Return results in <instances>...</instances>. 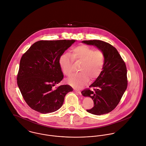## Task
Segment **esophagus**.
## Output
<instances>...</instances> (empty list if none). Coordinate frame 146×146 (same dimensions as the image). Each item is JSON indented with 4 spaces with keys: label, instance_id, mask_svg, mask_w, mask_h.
Here are the masks:
<instances>
[{
    "label": "esophagus",
    "instance_id": "34e87169",
    "mask_svg": "<svg viewBox=\"0 0 146 146\" xmlns=\"http://www.w3.org/2000/svg\"><path fill=\"white\" fill-rule=\"evenodd\" d=\"M74 91L78 93V94H80V95H81V92L80 91H79V90H76V89H74Z\"/></svg>",
    "mask_w": 146,
    "mask_h": 146
}]
</instances>
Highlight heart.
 <instances>
[{"label": "heart", "mask_w": 146, "mask_h": 146, "mask_svg": "<svg viewBox=\"0 0 146 146\" xmlns=\"http://www.w3.org/2000/svg\"><path fill=\"white\" fill-rule=\"evenodd\" d=\"M73 60L82 61L80 67L81 72L73 74L66 81L73 87L78 88L85 85L89 77L94 80L100 76L104 64V55L102 51H95L86 45L73 47L70 55L64 53L59 59L60 66L66 76L70 75L73 72Z\"/></svg>", "instance_id": "1"}]
</instances>
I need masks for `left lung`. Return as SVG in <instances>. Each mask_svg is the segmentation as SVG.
<instances>
[{
  "label": "left lung",
  "mask_w": 146,
  "mask_h": 146,
  "mask_svg": "<svg viewBox=\"0 0 146 146\" xmlns=\"http://www.w3.org/2000/svg\"><path fill=\"white\" fill-rule=\"evenodd\" d=\"M82 42L96 47L104 55L103 70L89 86L93 90L81 92L83 96L90 97L94 101V107L87 112L95 115L108 113L116 107L127 86L125 63L116 48L108 43L100 40Z\"/></svg>",
  "instance_id": "obj_1"
}]
</instances>
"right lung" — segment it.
Listing matches in <instances>:
<instances>
[{
	"label": "right lung",
	"mask_w": 146,
	"mask_h": 146,
	"mask_svg": "<svg viewBox=\"0 0 146 146\" xmlns=\"http://www.w3.org/2000/svg\"><path fill=\"white\" fill-rule=\"evenodd\" d=\"M76 40H39L34 43L20 60L17 85L30 107L46 114L62 106L66 94L72 91L68 85L53 89L64 78L59 59Z\"/></svg>",
	"instance_id": "right-lung-1"
}]
</instances>
